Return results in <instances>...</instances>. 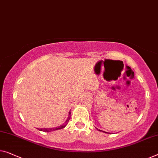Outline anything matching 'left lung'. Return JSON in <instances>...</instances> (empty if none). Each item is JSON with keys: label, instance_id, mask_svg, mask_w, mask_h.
Here are the masks:
<instances>
[{"label": "left lung", "instance_id": "left-lung-1", "mask_svg": "<svg viewBox=\"0 0 158 158\" xmlns=\"http://www.w3.org/2000/svg\"><path fill=\"white\" fill-rule=\"evenodd\" d=\"M99 131H101V130H99ZM103 132H104V131H103Z\"/></svg>", "mask_w": 158, "mask_h": 158}]
</instances>
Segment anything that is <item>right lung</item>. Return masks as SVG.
I'll return each instance as SVG.
<instances>
[{
    "label": "right lung",
    "mask_w": 158,
    "mask_h": 158,
    "mask_svg": "<svg viewBox=\"0 0 158 158\" xmlns=\"http://www.w3.org/2000/svg\"><path fill=\"white\" fill-rule=\"evenodd\" d=\"M71 113H69V116H68V118L67 119V121H65V123L64 124L61 125V126H58V127H55V128H38L39 131H44V132H51V131H56V130H60V129H62L64 128V127L67 126L68 122H69V119H70V116H71Z\"/></svg>",
    "instance_id": "1"
}]
</instances>
